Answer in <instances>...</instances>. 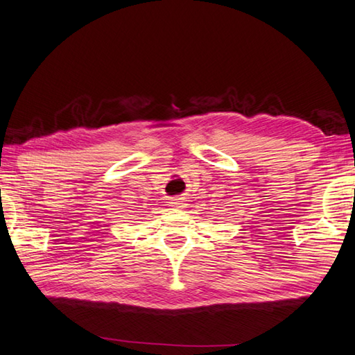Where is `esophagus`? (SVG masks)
<instances>
[{"label":"esophagus","mask_w":355,"mask_h":355,"mask_svg":"<svg viewBox=\"0 0 355 355\" xmlns=\"http://www.w3.org/2000/svg\"><path fill=\"white\" fill-rule=\"evenodd\" d=\"M171 203V206H173V207H183V200L182 198H173V200H171L169 201Z\"/></svg>","instance_id":"obj_1"}]
</instances>
